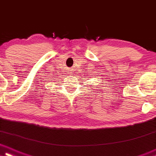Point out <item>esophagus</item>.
Listing matches in <instances>:
<instances>
[{
	"mask_svg": "<svg viewBox=\"0 0 156 156\" xmlns=\"http://www.w3.org/2000/svg\"><path fill=\"white\" fill-rule=\"evenodd\" d=\"M69 73H70V75H73V70H72V69H70V70H69Z\"/></svg>",
	"mask_w": 156,
	"mask_h": 156,
	"instance_id": "obj_1",
	"label": "esophagus"
}]
</instances>
